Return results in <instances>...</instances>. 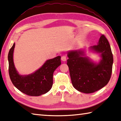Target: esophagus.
Wrapping results in <instances>:
<instances>
[{
  "mask_svg": "<svg viewBox=\"0 0 121 121\" xmlns=\"http://www.w3.org/2000/svg\"><path fill=\"white\" fill-rule=\"evenodd\" d=\"M66 59H67V58H66V56H61V60L63 61H66Z\"/></svg>",
  "mask_w": 121,
  "mask_h": 121,
  "instance_id": "1",
  "label": "esophagus"
}]
</instances>
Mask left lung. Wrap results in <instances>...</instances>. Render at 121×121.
Segmentation results:
<instances>
[{
	"label": "left lung",
	"mask_w": 121,
	"mask_h": 121,
	"mask_svg": "<svg viewBox=\"0 0 121 121\" xmlns=\"http://www.w3.org/2000/svg\"><path fill=\"white\" fill-rule=\"evenodd\" d=\"M90 49L100 53L101 60L98 64L84 56L83 51L72 50L68 53L72 84L78 91L86 94L98 91L108 83L113 62L110 45L104 35L100 36L97 45Z\"/></svg>",
	"instance_id": "1"
}]
</instances>
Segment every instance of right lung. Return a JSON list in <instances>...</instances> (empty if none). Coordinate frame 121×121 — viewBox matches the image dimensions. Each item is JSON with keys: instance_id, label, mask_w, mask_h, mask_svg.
<instances>
[{"instance_id": "add662e5", "label": "right lung", "mask_w": 121, "mask_h": 121, "mask_svg": "<svg viewBox=\"0 0 121 121\" xmlns=\"http://www.w3.org/2000/svg\"><path fill=\"white\" fill-rule=\"evenodd\" d=\"M14 47V43L8 56L9 74L13 84L20 91L29 96H39L47 93L52 86L54 71L61 64V56L47 60L34 73L21 75L18 73L14 65L13 54Z\"/></svg>"}]
</instances>
